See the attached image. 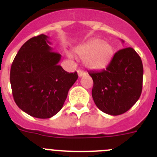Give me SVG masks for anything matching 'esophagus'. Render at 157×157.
<instances>
[{"label":"esophagus","instance_id":"34e87169","mask_svg":"<svg viewBox=\"0 0 157 157\" xmlns=\"http://www.w3.org/2000/svg\"><path fill=\"white\" fill-rule=\"evenodd\" d=\"M77 72H78V76H79L80 78L83 77V76H85L86 75V73L85 71H83L82 70H78Z\"/></svg>","mask_w":157,"mask_h":157}]
</instances>
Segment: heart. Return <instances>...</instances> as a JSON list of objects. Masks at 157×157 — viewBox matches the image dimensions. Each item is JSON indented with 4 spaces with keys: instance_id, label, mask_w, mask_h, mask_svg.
<instances>
[{
    "instance_id": "1",
    "label": "heart",
    "mask_w": 157,
    "mask_h": 157,
    "mask_svg": "<svg viewBox=\"0 0 157 157\" xmlns=\"http://www.w3.org/2000/svg\"><path fill=\"white\" fill-rule=\"evenodd\" d=\"M76 56L83 59L84 64L90 70H101L109 64L113 56V48L108 42L93 38L74 49Z\"/></svg>"
}]
</instances>
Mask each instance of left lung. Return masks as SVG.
<instances>
[{
	"label": "left lung",
	"instance_id": "left-lung-1",
	"mask_svg": "<svg viewBox=\"0 0 157 157\" xmlns=\"http://www.w3.org/2000/svg\"><path fill=\"white\" fill-rule=\"evenodd\" d=\"M94 86L92 97L98 109L106 114H123L139 99L142 90L143 65L134 48L116 52L101 71H90Z\"/></svg>",
	"mask_w": 157,
	"mask_h": 157
}]
</instances>
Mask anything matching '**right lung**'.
<instances>
[{
  "label": "right lung",
  "mask_w": 157,
  "mask_h": 157,
  "mask_svg": "<svg viewBox=\"0 0 157 157\" xmlns=\"http://www.w3.org/2000/svg\"><path fill=\"white\" fill-rule=\"evenodd\" d=\"M48 36L31 37L12 62L10 82L14 101L22 111L39 119L55 116L78 78L58 65L61 55L49 46Z\"/></svg>",
  "instance_id": "add662e5"
}]
</instances>
